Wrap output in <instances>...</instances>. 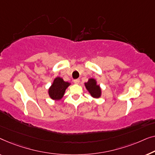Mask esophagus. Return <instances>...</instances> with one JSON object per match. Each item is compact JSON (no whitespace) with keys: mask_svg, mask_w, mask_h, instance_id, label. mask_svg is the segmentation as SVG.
Returning <instances> with one entry per match:
<instances>
[{"mask_svg":"<svg viewBox=\"0 0 155 155\" xmlns=\"http://www.w3.org/2000/svg\"><path fill=\"white\" fill-rule=\"evenodd\" d=\"M74 83L75 84H80V79H75L74 81Z\"/></svg>","mask_w":155,"mask_h":155,"instance_id":"1","label":"esophagus"}]
</instances>
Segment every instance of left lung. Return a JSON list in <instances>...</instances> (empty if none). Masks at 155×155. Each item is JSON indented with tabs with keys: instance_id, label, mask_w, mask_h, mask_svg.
I'll return each mask as SVG.
<instances>
[{
	"instance_id": "1",
	"label": "left lung",
	"mask_w": 155,
	"mask_h": 155,
	"mask_svg": "<svg viewBox=\"0 0 155 155\" xmlns=\"http://www.w3.org/2000/svg\"><path fill=\"white\" fill-rule=\"evenodd\" d=\"M84 86L90 95L94 98H99L102 95V88L97 84L96 79L93 78H89L88 81L84 83Z\"/></svg>"
}]
</instances>
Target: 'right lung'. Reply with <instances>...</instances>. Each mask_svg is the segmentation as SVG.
<instances>
[{
    "label": "right lung",
    "instance_id": "obj_1",
    "mask_svg": "<svg viewBox=\"0 0 155 155\" xmlns=\"http://www.w3.org/2000/svg\"><path fill=\"white\" fill-rule=\"evenodd\" d=\"M70 85V83L64 81L62 78L57 77L54 78L53 84L48 88V95L50 97L55 101L61 100L64 96L66 89Z\"/></svg>",
    "mask_w": 155,
    "mask_h": 155
}]
</instances>
